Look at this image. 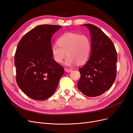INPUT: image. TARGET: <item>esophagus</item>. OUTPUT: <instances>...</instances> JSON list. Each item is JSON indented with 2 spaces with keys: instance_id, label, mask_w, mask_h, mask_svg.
<instances>
[{
  "instance_id": "34e87169",
  "label": "esophagus",
  "mask_w": 133,
  "mask_h": 133,
  "mask_svg": "<svg viewBox=\"0 0 133 133\" xmlns=\"http://www.w3.org/2000/svg\"><path fill=\"white\" fill-rule=\"evenodd\" d=\"M65 71L66 72H67V73H70V72H71L72 71V69H68V68H65Z\"/></svg>"
}]
</instances>
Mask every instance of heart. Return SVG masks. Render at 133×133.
Here are the masks:
<instances>
[{
  "label": "heart",
  "instance_id": "1",
  "mask_svg": "<svg viewBox=\"0 0 133 133\" xmlns=\"http://www.w3.org/2000/svg\"><path fill=\"white\" fill-rule=\"evenodd\" d=\"M57 44L51 45V51L55 61L58 63H62L66 55L68 57L65 64L69 66L77 62H85L90 55V41L84 34L66 33L58 39Z\"/></svg>",
  "mask_w": 133,
  "mask_h": 133
}]
</instances>
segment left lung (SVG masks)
<instances>
[{"label":"left lung","mask_w":133,"mask_h":133,"mask_svg":"<svg viewBox=\"0 0 133 133\" xmlns=\"http://www.w3.org/2000/svg\"><path fill=\"white\" fill-rule=\"evenodd\" d=\"M89 30L91 54L87 63L79 69L80 78L77 86L80 91L95 97L109 90L116 75L117 53L113 43L96 26L83 24Z\"/></svg>","instance_id":"left-lung-1"}]
</instances>
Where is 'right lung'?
<instances>
[{"label":"right lung","instance_id":"right-lung-1","mask_svg":"<svg viewBox=\"0 0 133 133\" xmlns=\"http://www.w3.org/2000/svg\"><path fill=\"white\" fill-rule=\"evenodd\" d=\"M60 25H38L19 42L14 57L16 80L29 98L45 100L57 89L64 68L53 59L51 38Z\"/></svg>","mask_w":133,"mask_h":133}]
</instances>
